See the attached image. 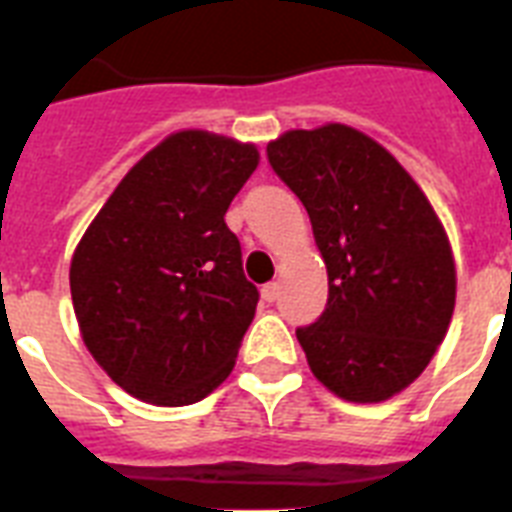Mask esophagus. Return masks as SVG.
I'll use <instances>...</instances> for the list:
<instances>
[{
    "mask_svg": "<svg viewBox=\"0 0 512 512\" xmlns=\"http://www.w3.org/2000/svg\"><path fill=\"white\" fill-rule=\"evenodd\" d=\"M278 292H281V286H278L276 281H270V284H265L263 289H260V294H263L265 302H276Z\"/></svg>",
    "mask_w": 512,
    "mask_h": 512,
    "instance_id": "esophagus-1",
    "label": "esophagus"
}]
</instances>
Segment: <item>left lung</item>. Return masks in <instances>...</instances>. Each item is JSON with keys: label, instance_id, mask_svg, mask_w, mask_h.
<instances>
[{"label": "left lung", "instance_id": "obj_1", "mask_svg": "<svg viewBox=\"0 0 512 512\" xmlns=\"http://www.w3.org/2000/svg\"><path fill=\"white\" fill-rule=\"evenodd\" d=\"M328 270L321 318L297 328L310 371L350 402H384L431 363L455 310V260L434 207L378 141L342 123L268 144Z\"/></svg>", "mask_w": 512, "mask_h": 512}]
</instances>
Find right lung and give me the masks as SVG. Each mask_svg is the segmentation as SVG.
Here are the masks:
<instances>
[{
  "label": "right lung",
  "instance_id": "obj_1",
  "mask_svg": "<svg viewBox=\"0 0 512 512\" xmlns=\"http://www.w3.org/2000/svg\"><path fill=\"white\" fill-rule=\"evenodd\" d=\"M255 144L178 131L128 170L70 263V297L107 376L136 400L199 402L234 371L260 292L226 210Z\"/></svg>",
  "mask_w": 512,
  "mask_h": 512
}]
</instances>
